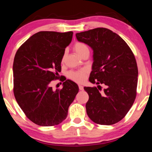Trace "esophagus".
<instances>
[{
  "mask_svg": "<svg viewBox=\"0 0 152 152\" xmlns=\"http://www.w3.org/2000/svg\"><path fill=\"white\" fill-rule=\"evenodd\" d=\"M79 89H80V91H83L84 90V86H82V85H79Z\"/></svg>",
  "mask_w": 152,
  "mask_h": 152,
  "instance_id": "34e87169",
  "label": "esophagus"
}]
</instances>
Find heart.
<instances>
[{"label": "heart", "mask_w": 152, "mask_h": 152, "mask_svg": "<svg viewBox=\"0 0 152 152\" xmlns=\"http://www.w3.org/2000/svg\"><path fill=\"white\" fill-rule=\"evenodd\" d=\"M74 50L76 52V53L80 57L83 54L86 52H89V48L86 43L83 42H76L74 44L73 46ZM88 73V70L84 68L80 70H76V71H69L68 72L67 75L68 77L70 80L74 81V82L77 83H82L84 82L86 79L87 75Z\"/></svg>", "instance_id": "obj_1"}]
</instances>
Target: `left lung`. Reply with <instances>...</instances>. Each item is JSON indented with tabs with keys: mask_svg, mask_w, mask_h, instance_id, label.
I'll return each instance as SVG.
<instances>
[{
	"mask_svg": "<svg viewBox=\"0 0 152 152\" xmlns=\"http://www.w3.org/2000/svg\"><path fill=\"white\" fill-rule=\"evenodd\" d=\"M76 37L93 50L89 81L106 86L102 93L100 86L84 88L89 96L87 115L99 124L117 123L126 115L136 97L138 71L134 53L119 35L107 28L77 33Z\"/></svg>",
	"mask_w": 152,
	"mask_h": 152,
	"instance_id": "8db88e82",
	"label": "left lung"
}]
</instances>
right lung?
Returning <instances> with one entry per match:
<instances>
[{
    "label": "right lung",
    "mask_w": 152,
    "mask_h": 152,
    "mask_svg": "<svg viewBox=\"0 0 152 152\" xmlns=\"http://www.w3.org/2000/svg\"><path fill=\"white\" fill-rule=\"evenodd\" d=\"M73 32L41 31L20 45L13 64L14 94L26 117L39 126L57 125L67 117L68 107L79 91L71 80L53 91L65 48Z\"/></svg>",
    "instance_id": "add662e5"
}]
</instances>
